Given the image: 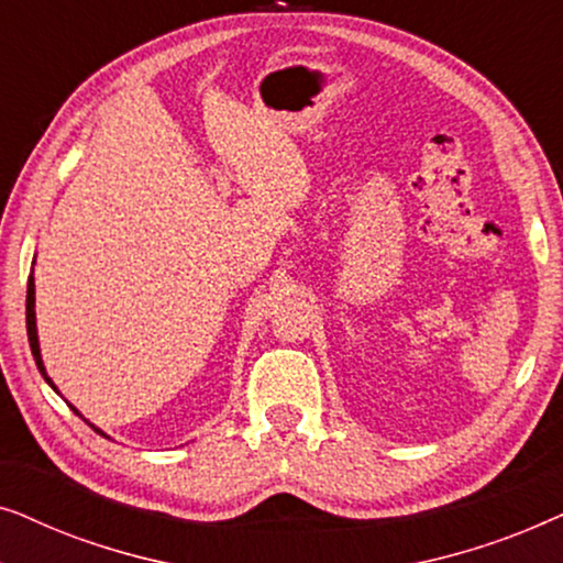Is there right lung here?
I'll list each match as a JSON object with an SVG mask.
<instances>
[{"label": "right lung", "instance_id": "obj_1", "mask_svg": "<svg viewBox=\"0 0 563 563\" xmlns=\"http://www.w3.org/2000/svg\"><path fill=\"white\" fill-rule=\"evenodd\" d=\"M25 320H27V341H30V351H33V358H35V364H37V368H41V374H43V379L51 384L53 389H56V384H53V379L48 374H45V366H43V358H41V345H37V328H35V279H33V274H30V279H27V299H25ZM58 391V389H56ZM71 410L79 415V418H84V415L76 410V407H71ZM84 422H89V420H84ZM91 426V422H89ZM95 428V426H91ZM95 433H99V435H104L102 430L99 428H95ZM107 438V435H104Z\"/></svg>", "mask_w": 563, "mask_h": 563}]
</instances>
